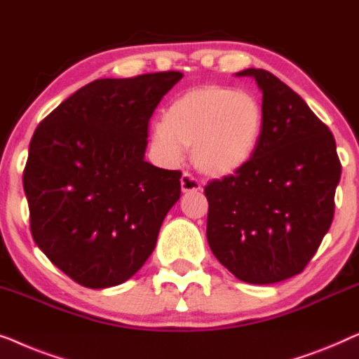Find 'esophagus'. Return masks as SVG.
Returning <instances> with one entry per match:
<instances>
[{
    "label": "esophagus",
    "mask_w": 359,
    "mask_h": 359,
    "mask_svg": "<svg viewBox=\"0 0 359 359\" xmlns=\"http://www.w3.org/2000/svg\"><path fill=\"white\" fill-rule=\"evenodd\" d=\"M180 187H182V191H184V194H189V191H198V190H201V184L190 172L182 174Z\"/></svg>",
    "instance_id": "obj_1"
}]
</instances>
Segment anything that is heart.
I'll use <instances>...</instances> for the list:
<instances>
[{
	"instance_id": "obj_1",
	"label": "heart",
	"mask_w": 359,
	"mask_h": 359,
	"mask_svg": "<svg viewBox=\"0 0 359 359\" xmlns=\"http://www.w3.org/2000/svg\"><path fill=\"white\" fill-rule=\"evenodd\" d=\"M264 122V107L254 94L203 84L182 93L165 107L151 144L168 165H177L191 146V159L201 172L226 175L255 153Z\"/></svg>"
}]
</instances>
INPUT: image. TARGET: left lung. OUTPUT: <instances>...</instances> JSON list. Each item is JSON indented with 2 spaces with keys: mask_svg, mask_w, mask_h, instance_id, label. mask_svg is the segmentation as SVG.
<instances>
[{
  "mask_svg": "<svg viewBox=\"0 0 359 359\" xmlns=\"http://www.w3.org/2000/svg\"><path fill=\"white\" fill-rule=\"evenodd\" d=\"M254 76L265 122L255 153L205 187L206 239L236 278L271 285L301 273L335 211L341 164L329 127L294 90L265 69Z\"/></svg>",
  "mask_w": 359,
  "mask_h": 359,
  "instance_id": "1",
  "label": "left lung"
}]
</instances>
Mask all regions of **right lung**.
Wrapping results in <instances>:
<instances>
[{
  "instance_id": "1",
  "label": "right lung",
  "mask_w": 359,
  "mask_h": 359,
  "mask_svg": "<svg viewBox=\"0 0 359 359\" xmlns=\"http://www.w3.org/2000/svg\"><path fill=\"white\" fill-rule=\"evenodd\" d=\"M184 74L95 79L35 128L22 174L39 249L78 285L131 278L180 198V170L144 161L149 118Z\"/></svg>"
}]
</instances>
